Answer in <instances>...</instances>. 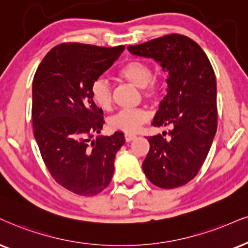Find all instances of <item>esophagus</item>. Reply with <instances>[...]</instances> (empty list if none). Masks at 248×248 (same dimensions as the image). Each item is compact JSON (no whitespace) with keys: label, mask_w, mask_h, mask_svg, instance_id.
<instances>
[{"label":"esophagus","mask_w":248,"mask_h":248,"mask_svg":"<svg viewBox=\"0 0 248 248\" xmlns=\"http://www.w3.org/2000/svg\"><path fill=\"white\" fill-rule=\"evenodd\" d=\"M124 138H125V141L126 142H130L132 141V140L136 138V134H132V133H125L124 134Z\"/></svg>","instance_id":"esophagus-1"}]
</instances>
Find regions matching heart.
<instances>
[{"label":"heart","mask_w":248,"mask_h":248,"mask_svg":"<svg viewBox=\"0 0 248 248\" xmlns=\"http://www.w3.org/2000/svg\"><path fill=\"white\" fill-rule=\"evenodd\" d=\"M118 77L130 82L133 86L141 88L142 96L148 101L156 100L160 95V82L153 77V69L147 62L141 60H131L118 70ZM91 95L95 105L103 110L110 109L112 93L109 82L103 78L96 79L92 84ZM148 119L143 109L121 110L109 118L108 124L112 130L125 133H133Z\"/></svg>","instance_id":"obj_1"}]
</instances>
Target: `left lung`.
<instances>
[{
    "label": "left lung",
    "mask_w": 248,
    "mask_h": 248,
    "mask_svg": "<svg viewBox=\"0 0 248 248\" xmlns=\"http://www.w3.org/2000/svg\"><path fill=\"white\" fill-rule=\"evenodd\" d=\"M127 49L137 56L154 59L169 73L167 96L153 126L171 130L147 137L149 152L142 170L158 187H179L198 175L217 130L215 72L202 48L177 33Z\"/></svg>",
    "instance_id": "left-lung-1"
}]
</instances>
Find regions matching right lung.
Wrapping results in <instances>:
<instances>
[{
    "mask_svg": "<svg viewBox=\"0 0 248 248\" xmlns=\"http://www.w3.org/2000/svg\"><path fill=\"white\" fill-rule=\"evenodd\" d=\"M123 50L64 42L48 51L33 78L32 124L40 154L56 183L75 194L92 197L110 184L116 153L125 142L119 131L92 140L105 121L91 95L92 84Z\"/></svg>",
    "mask_w": 248,
    "mask_h": 248,
    "instance_id": "obj_1",
    "label": "right lung"
}]
</instances>
